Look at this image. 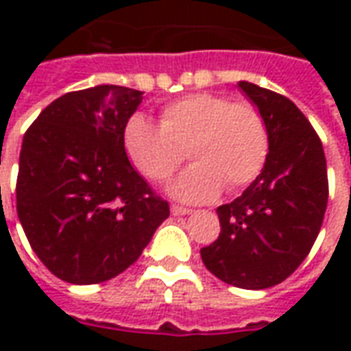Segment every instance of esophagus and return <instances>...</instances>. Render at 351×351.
Masks as SVG:
<instances>
[{"mask_svg": "<svg viewBox=\"0 0 351 351\" xmlns=\"http://www.w3.org/2000/svg\"><path fill=\"white\" fill-rule=\"evenodd\" d=\"M190 213H191L190 208H184V206H178V205L171 206V214H173V216H186V214H190Z\"/></svg>", "mask_w": 351, "mask_h": 351, "instance_id": "34e87169", "label": "esophagus"}]
</instances>
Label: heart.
Instances as JSON below:
<instances>
[{
  "instance_id": "obj_1",
  "label": "heart",
  "mask_w": 351,
  "mask_h": 351,
  "mask_svg": "<svg viewBox=\"0 0 351 351\" xmlns=\"http://www.w3.org/2000/svg\"><path fill=\"white\" fill-rule=\"evenodd\" d=\"M123 150L138 173L163 182L188 158L195 163L173 184L184 201H206L218 191L243 190L263 171L269 130L263 114L248 101L221 93H190L163 105L160 123L131 114L122 130Z\"/></svg>"
}]
</instances>
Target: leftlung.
<instances>
[{
	"mask_svg": "<svg viewBox=\"0 0 351 351\" xmlns=\"http://www.w3.org/2000/svg\"><path fill=\"white\" fill-rule=\"evenodd\" d=\"M269 130L263 171L241 197L216 208L220 237L201 248L216 278L243 289L284 282L308 256L329 197L322 141L306 116L284 95L239 82Z\"/></svg>",
	"mask_w": 351,
	"mask_h": 351,
	"instance_id": "obj_1",
	"label": "left lung"
}]
</instances>
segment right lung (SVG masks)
Wrapping results in <instances>:
<instances>
[{"mask_svg":"<svg viewBox=\"0 0 351 351\" xmlns=\"http://www.w3.org/2000/svg\"><path fill=\"white\" fill-rule=\"evenodd\" d=\"M143 92L114 84L69 92L27 128L20 150L16 213L54 276L99 284L138 259L169 216L123 150L122 130Z\"/></svg>","mask_w":351,"mask_h":351,"instance_id":"obj_1","label":"right lung"}]
</instances>
